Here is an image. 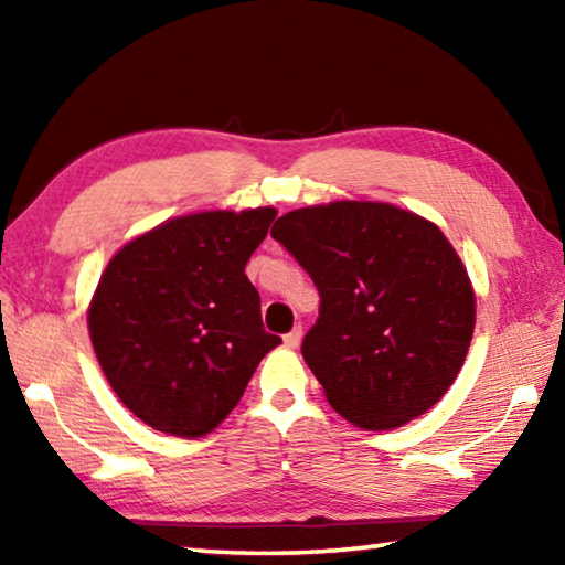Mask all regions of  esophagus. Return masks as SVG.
<instances>
[{"label":"esophagus","instance_id":"1","mask_svg":"<svg viewBox=\"0 0 565 565\" xmlns=\"http://www.w3.org/2000/svg\"><path fill=\"white\" fill-rule=\"evenodd\" d=\"M301 337H303L301 327H294V329H291V331L286 333V337H284V347H286V349H299Z\"/></svg>","mask_w":565,"mask_h":565}]
</instances>
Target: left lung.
I'll use <instances>...</instances> for the list:
<instances>
[{
    "label": "left lung",
    "mask_w": 565,
    "mask_h": 565,
    "mask_svg": "<svg viewBox=\"0 0 565 565\" xmlns=\"http://www.w3.org/2000/svg\"><path fill=\"white\" fill-rule=\"evenodd\" d=\"M271 236L321 296L303 361L331 408L366 431L426 414L461 371L476 291L434 222L386 202H329L276 218Z\"/></svg>",
    "instance_id": "left-lung-1"
}]
</instances>
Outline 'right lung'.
<instances>
[{
    "label": "right lung",
    "mask_w": 565,
    "mask_h": 565,
    "mask_svg": "<svg viewBox=\"0 0 565 565\" xmlns=\"http://www.w3.org/2000/svg\"><path fill=\"white\" fill-rule=\"evenodd\" d=\"M274 218V206L167 218L102 271L87 311L92 347L114 394L154 431L212 434L281 343L264 331L244 274Z\"/></svg>",
    "instance_id": "1"
}]
</instances>
